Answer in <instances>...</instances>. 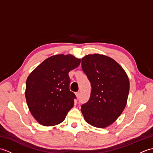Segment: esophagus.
I'll list each match as a JSON object with an SVG mask.
<instances>
[{
  "mask_svg": "<svg viewBox=\"0 0 153 153\" xmlns=\"http://www.w3.org/2000/svg\"><path fill=\"white\" fill-rule=\"evenodd\" d=\"M76 96L77 99L79 98V96H80V93L79 92H76Z\"/></svg>",
  "mask_w": 153,
  "mask_h": 153,
  "instance_id": "esophagus-1",
  "label": "esophagus"
}]
</instances>
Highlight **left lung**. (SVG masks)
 Instances as JSON below:
<instances>
[{"instance_id": "8db88e82", "label": "left lung", "mask_w": 153, "mask_h": 153, "mask_svg": "<svg viewBox=\"0 0 153 153\" xmlns=\"http://www.w3.org/2000/svg\"><path fill=\"white\" fill-rule=\"evenodd\" d=\"M82 68L91 91L81 111L91 126L106 128L118 119L126 106L129 91L128 75L116 61L104 54L86 55L82 59Z\"/></svg>"}]
</instances>
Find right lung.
I'll return each instance as SVG.
<instances>
[{
	"label": "right lung",
	"instance_id": "obj_1",
	"mask_svg": "<svg viewBox=\"0 0 153 153\" xmlns=\"http://www.w3.org/2000/svg\"><path fill=\"white\" fill-rule=\"evenodd\" d=\"M81 59L71 54H56L45 60L26 80L25 99L34 118L44 126L62 122L74 106L76 95L69 89L68 74Z\"/></svg>",
	"mask_w": 153,
	"mask_h": 153
}]
</instances>
